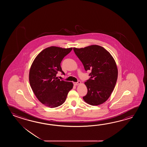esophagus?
Listing matches in <instances>:
<instances>
[{"mask_svg": "<svg viewBox=\"0 0 147 147\" xmlns=\"http://www.w3.org/2000/svg\"><path fill=\"white\" fill-rule=\"evenodd\" d=\"M81 84V81H78L77 82H74V84H75V86H77L78 84Z\"/></svg>", "mask_w": 147, "mask_h": 147, "instance_id": "1", "label": "esophagus"}]
</instances>
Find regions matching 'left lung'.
<instances>
[{
  "instance_id": "left-lung-1",
  "label": "left lung",
  "mask_w": 147,
  "mask_h": 147,
  "mask_svg": "<svg viewBox=\"0 0 147 147\" xmlns=\"http://www.w3.org/2000/svg\"><path fill=\"white\" fill-rule=\"evenodd\" d=\"M74 50L85 70L91 71L90 78L84 82L88 92L84 100L92 106L104 103L116 86L118 69L115 60L107 50L98 45L74 48Z\"/></svg>"
}]
</instances>
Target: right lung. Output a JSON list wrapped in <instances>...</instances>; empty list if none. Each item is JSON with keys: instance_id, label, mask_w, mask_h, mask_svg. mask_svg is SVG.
<instances>
[{"instance_id": "obj_1", "label": "right lung", "mask_w": 147, "mask_h": 147, "mask_svg": "<svg viewBox=\"0 0 147 147\" xmlns=\"http://www.w3.org/2000/svg\"><path fill=\"white\" fill-rule=\"evenodd\" d=\"M72 49L48 47L38 55L31 65L29 75L30 84L37 98L45 106L55 108L61 105L73 88L71 82L60 80L56 77L59 71L65 75L60 63Z\"/></svg>"}]
</instances>
